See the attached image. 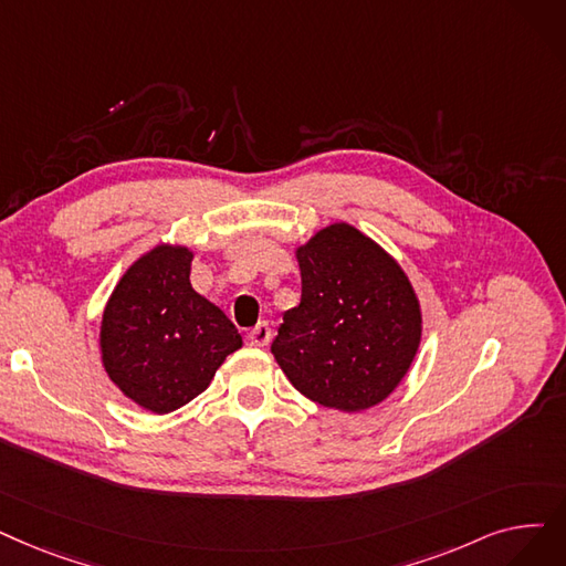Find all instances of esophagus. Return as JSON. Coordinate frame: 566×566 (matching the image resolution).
I'll return each instance as SVG.
<instances>
[{
	"label": "esophagus",
	"mask_w": 566,
	"mask_h": 566,
	"mask_svg": "<svg viewBox=\"0 0 566 566\" xmlns=\"http://www.w3.org/2000/svg\"><path fill=\"white\" fill-rule=\"evenodd\" d=\"M270 337H273V331H270V326L263 322L254 331L248 333V344L250 347H268Z\"/></svg>",
	"instance_id": "esophagus-1"
}]
</instances>
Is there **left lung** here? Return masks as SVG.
I'll list each match as a JSON object with an SVG mask.
<instances>
[{"mask_svg":"<svg viewBox=\"0 0 566 566\" xmlns=\"http://www.w3.org/2000/svg\"><path fill=\"white\" fill-rule=\"evenodd\" d=\"M301 305L273 342L277 365L312 402L344 413L384 402L419 354V296L379 242L347 222L296 248Z\"/></svg>","mask_w":566,"mask_h":566,"instance_id":"left-lung-1","label":"left lung"}]
</instances>
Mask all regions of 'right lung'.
Here are the masks:
<instances>
[{
  "label": "right lung",
  "instance_id": "right-lung-1",
  "mask_svg": "<svg viewBox=\"0 0 566 566\" xmlns=\"http://www.w3.org/2000/svg\"><path fill=\"white\" fill-rule=\"evenodd\" d=\"M191 261L185 244H155L119 277L102 316L108 379L159 416L201 396L227 356L242 347L231 318L193 291Z\"/></svg>",
  "mask_w": 566,
  "mask_h": 566
}]
</instances>
